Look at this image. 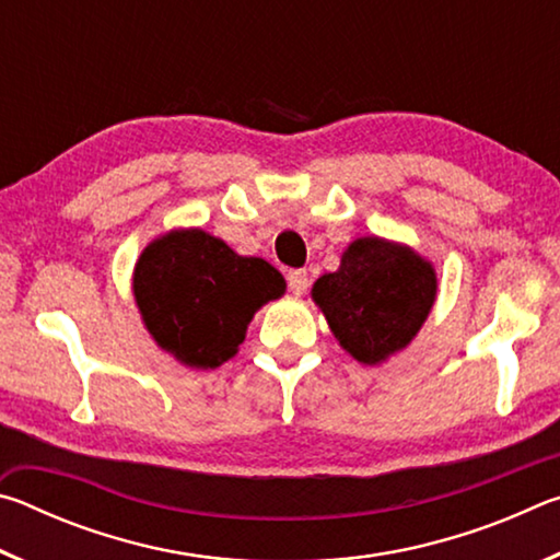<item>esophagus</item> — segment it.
<instances>
[{
    "instance_id": "obj_1",
    "label": "esophagus",
    "mask_w": 560,
    "mask_h": 560,
    "mask_svg": "<svg viewBox=\"0 0 560 560\" xmlns=\"http://www.w3.org/2000/svg\"><path fill=\"white\" fill-rule=\"evenodd\" d=\"M287 283H289V291L293 293V296H301V293L308 289V273L303 269H291L287 273Z\"/></svg>"
}]
</instances>
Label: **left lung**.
<instances>
[{
	"mask_svg": "<svg viewBox=\"0 0 560 560\" xmlns=\"http://www.w3.org/2000/svg\"><path fill=\"white\" fill-rule=\"evenodd\" d=\"M311 293L340 346L360 363L375 365L420 330L438 277L407 246L365 236L348 246L340 269L320 277Z\"/></svg>",
	"mask_w": 560,
	"mask_h": 560,
	"instance_id": "left-lung-1",
	"label": "left lung"
}]
</instances>
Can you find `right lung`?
I'll return each mask as SVG.
<instances>
[{
    "mask_svg": "<svg viewBox=\"0 0 560 560\" xmlns=\"http://www.w3.org/2000/svg\"><path fill=\"white\" fill-rule=\"evenodd\" d=\"M287 281L257 257H240L202 230L170 232L140 254L132 291L160 348L189 368H220L257 308Z\"/></svg>",
    "mask_w": 560,
    "mask_h": 560,
    "instance_id": "add662e5",
    "label": "right lung"
}]
</instances>
